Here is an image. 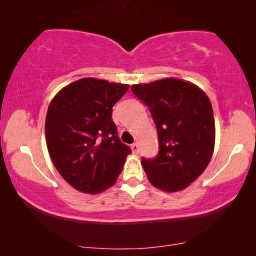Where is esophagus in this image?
<instances>
[{"label":"esophagus","instance_id":"esophagus-1","mask_svg":"<svg viewBox=\"0 0 256 256\" xmlns=\"http://www.w3.org/2000/svg\"><path fill=\"white\" fill-rule=\"evenodd\" d=\"M132 152H134V154H138V152L140 148H138V143H132Z\"/></svg>","mask_w":256,"mask_h":256}]
</instances>
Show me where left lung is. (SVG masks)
Here are the masks:
<instances>
[{"label":"left lung","mask_w":256,"mask_h":256,"mask_svg":"<svg viewBox=\"0 0 256 256\" xmlns=\"http://www.w3.org/2000/svg\"><path fill=\"white\" fill-rule=\"evenodd\" d=\"M132 92L149 108L158 135L157 156L142 157L149 182L163 191L183 190L206 169L214 149L210 99L194 84L174 78L132 85Z\"/></svg>","instance_id":"1"}]
</instances>
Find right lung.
<instances>
[{
  "label": "right lung",
  "instance_id": "right-lung-1",
  "mask_svg": "<svg viewBox=\"0 0 256 256\" xmlns=\"http://www.w3.org/2000/svg\"><path fill=\"white\" fill-rule=\"evenodd\" d=\"M128 88L85 78L52 99L45 120L48 150L56 169L76 190L100 194L121 174L132 149L118 138L112 112Z\"/></svg>",
  "mask_w": 256,
  "mask_h": 256
}]
</instances>
